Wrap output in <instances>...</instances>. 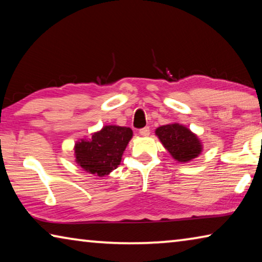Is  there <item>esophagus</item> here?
I'll return each instance as SVG.
<instances>
[{
  "mask_svg": "<svg viewBox=\"0 0 262 262\" xmlns=\"http://www.w3.org/2000/svg\"><path fill=\"white\" fill-rule=\"evenodd\" d=\"M140 135L141 136H143V137H145V136H149V134H150V128L149 127H144V128H142V129H140Z\"/></svg>",
  "mask_w": 262,
  "mask_h": 262,
  "instance_id": "34e87169",
  "label": "esophagus"
}]
</instances>
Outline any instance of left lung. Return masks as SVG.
<instances>
[{
    "mask_svg": "<svg viewBox=\"0 0 262 262\" xmlns=\"http://www.w3.org/2000/svg\"><path fill=\"white\" fill-rule=\"evenodd\" d=\"M155 134L178 163H188L202 152L203 144L199 136L181 123L174 122L158 127Z\"/></svg>",
    "mask_w": 262,
    "mask_h": 262,
    "instance_id": "1",
    "label": "left lung"
}]
</instances>
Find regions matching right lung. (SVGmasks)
<instances>
[{
  "instance_id": "1",
  "label": "right lung",
  "mask_w": 262,
  "mask_h": 262,
  "mask_svg": "<svg viewBox=\"0 0 262 262\" xmlns=\"http://www.w3.org/2000/svg\"><path fill=\"white\" fill-rule=\"evenodd\" d=\"M133 137L129 127L104 126L89 140L79 139L74 145L75 162L90 174L104 177L120 165L122 155Z\"/></svg>"
}]
</instances>
